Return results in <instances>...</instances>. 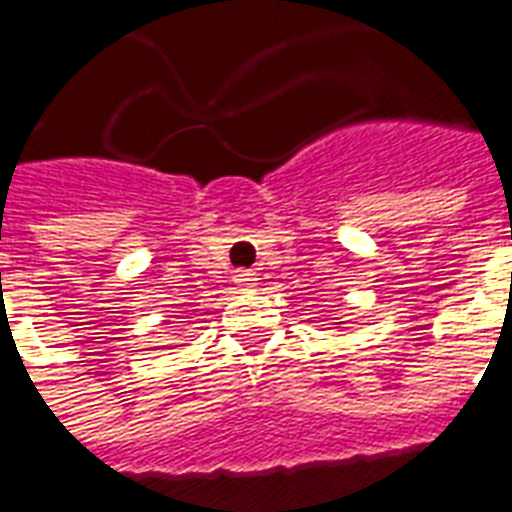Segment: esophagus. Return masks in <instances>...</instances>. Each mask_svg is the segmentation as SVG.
Masks as SVG:
<instances>
[{
  "label": "esophagus",
  "instance_id": "obj_1",
  "mask_svg": "<svg viewBox=\"0 0 512 512\" xmlns=\"http://www.w3.org/2000/svg\"><path fill=\"white\" fill-rule=\"evenodd\" d=\"M233 282L238 285V290H244V293H252V290L257 287V274H255V271H236Z\"/></svg>",
  "mask_w": 512,
  "mask_h": 512
}]
</instances>
